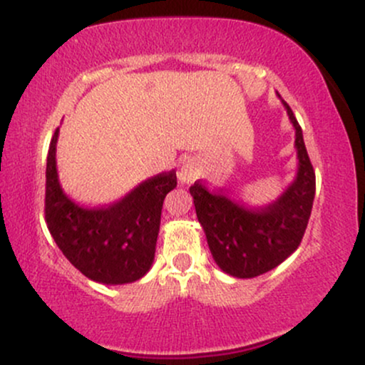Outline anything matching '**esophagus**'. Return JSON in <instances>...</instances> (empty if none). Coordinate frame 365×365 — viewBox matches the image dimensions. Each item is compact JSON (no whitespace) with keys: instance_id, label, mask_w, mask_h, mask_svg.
<instances>
[{"instance_id":"34e87169","label":"esophagus","mask_w":365,"mask_h":365,"mask_svg":"<svg viewBox=\"0 0 365 365\" xmlns=\"http://www.w3.org/2000/svg\"><path fill=\"white\" fill-rule=\"evenodd\" d=\"M197 177H199V168H197V165L187 161L185 165L182 166V171H180V180H182V182H194Z\"/></svg>"}]
</instances>
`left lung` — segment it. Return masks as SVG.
<instances>
[{"label": "left lung", "instance_id": "1", "mask_svg": "<svg viewBox=\"0 0 365 365\" xmlns=\"http://www.w3.org/2000/svg\"><path fill=\"white\" fill-rule=\"evenodd\" d=\"M295 127L299 154L297 178L269 206L245 207L223 192H209L200 182L190 187L197 220L206 232L217 266L235 278H254L274 269L299 249L311 217L316 173L305 149L302 128L283 101Z\"/></svg>", "mask_w": 365, "mask_h": 365}]
</instances>
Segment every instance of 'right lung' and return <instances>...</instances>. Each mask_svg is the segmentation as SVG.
<instances>
[{
	"instance_id": "1",
	"label": "right lung",
	"mask_w": 365,
	"mask_h": 365,
	"mask_svg": "<svg viewBox=\"0 0 365 365\" xmlns=\"http://www.w3.org/2000/svg\"><path fill=\"white\" fill-rule=\"evenodd\" d=\"M58 128L46 163L44 215L49 232L70 262L104 284L132 283L149 271L156 252L165 197L177 171L159 173L110 207L87 209L61 190L56 173Z\"/></svg>"
}]
</instances>
